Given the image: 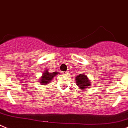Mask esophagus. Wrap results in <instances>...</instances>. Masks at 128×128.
<instances>
[{
  "label": "esophagus",
  "instance_id": "esophagus-1",
  "mask_svg": "<svg viewBox=\"0 0 128 128\" xmlns=\"http://www.w3.org/2000/svg\"><path fill=\"white\" fill-rule=\"evenodd\" d=\"M68 71H62V73L63 74H68Z\"/></svg>",
  "mask_w": 128,
  "mask_h": 128
}]
</instances>
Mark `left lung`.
I'll use <instances>...</instances> for the list:
<instances>
[{
    "mask_svg": "<svg viewBox=\"0 0 128 128\" xmlns=\"http://www.w3.org/2000/svg\"><path fill=\"white\" fill-rule=\"evenodd\" d=\"M76 84L82 90L87 89L91 86L90 82L86 74H79L76 76Z\"/></svg>",
    "mask_w": 128,
    "mask_h": 128,
    "instance_id": "8db88e82",
    "label": "left lung"
}]
</instances>
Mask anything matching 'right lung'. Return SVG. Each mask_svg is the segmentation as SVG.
Wrapping results in <instances>:
<instances>
[{
	"label": "right lung",
	"mask_w": 128,
	"mask_h": 128,
	"mask_svg": "<svg viewBox=\"0 0 128 128\" xmlns=\"http://www.w3.org/2000/svg\"><path fill=\"white\" fill-rule=\"evenodd\" d=\"M58 74H59V72H57V71L50 72L48 71V70H47V69H46L45 71L43 72L42 76L40 79V82L41 83V85H43V86H44V85H48L52 81V80L54 78V77L55 76L57 75Z\"/></svg>",
	"instance_id": "1"
}]
</instances>
